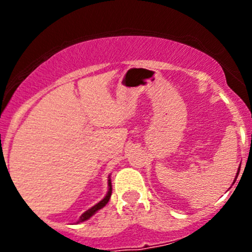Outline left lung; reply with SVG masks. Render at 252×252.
<instances>
[{
	"mask_svg": "<svg viewBox=\"0 0 252 252\" xmlns=\"http://www.w3.org/2000/svg\"><path fill=\"white\" fill-rule=\"evenodd\" d=\"M239 172H240V167H239V169H238V173H236V177H235V180H236V178H238V174H239ZM235 180H234V183H235Z\"/></svg>",
	"mask_w": 252,
	"mask_h": 252,
	"instance_id": "8db88e82",
	"label": "left lung"
}]
</instances>
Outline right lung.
Wrapping results in <instances>:
<instances>
[{"instance_id": "add662e5", "label": "right lung", "mask_w": 252, "mask_h": 252, "mask_svg": "<svg viewBox=\"0 0 252 252\" xmlns=\"http://www.w3.org/2000/svg\"><path fill=\"white\" fill-rule=\"evenodd\" d=\"M111 195H112V184H111V179H108V191H107V195H106V196L103 197V199L101 200V201L98 202V204H96L95 206H93V207H91V208H89V210L86 211V212H84L83 215L80 216V218H79V220H78L77 223L84 222V220H89V218H90L93 215H95V213L97 212L98 210H101V208H102V207H105V206L107 205V202L110 201Z\"/></svg>"}]
</instances>
